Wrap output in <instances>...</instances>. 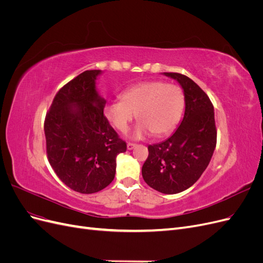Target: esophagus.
I'll return each mask as SVG.
<instances>
[{
	"instance_id": "obj_1",
	"label": "esophagus",
	"mask_w": 263,
	"mask_h": 263,
	"mask_svg": "<svg viewBox=\"0 0 263 263\" xmlns=\"http://www.w3.org/2000/svg\"><path fill=\"white\" fill-rule=\"evenodd\" d=\"M135 147H136V144H134V142H128V144H127V149L128 150H132Z\"/></svg>"
}]
</instances>
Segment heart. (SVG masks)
<instances>
[{"label": "heart", "mask_w": 263, "mask_h": 263, "mask_svg": "<svg viewBox=\"0 0 263 263\" xmlns=\"http://www.w3.org/2000/svg\"><path fill=\"white\" fill-rule=\"evenodd\" d=\"M122 101L108 102L104 106L107 121L119 132H126L135 118L139 123L132 136L142 138L149 133L162 137L173 130L184 108V94L177 84L158 80L142 81L127 86Z\"/></svg>", "instance_id": "obj_1"}]
</instances>
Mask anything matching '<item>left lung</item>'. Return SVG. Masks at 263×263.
<instances>
[{
    "label": "left lung",
    "instance_id": "8db88e82",
    "mask_svg": "<svg viewBox=\"0 0 263 263\" xmlns=\"http://www.w3.org/2000/svg\"><path fill=\"white\" fill-rule=\"evenodd\" d=\"M184 92L185 112L171 137L148 147L141 173L147 184L164 194L182 192L200 179L216 147L217 130L210 98L193 80L177 72H163Z\"/></svg>",
    "mask_w": 263,
    "mask_h": 263
}]
</instances>
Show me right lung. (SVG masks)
Listing matches in <instances>:
<instances>
[{
    "label": "right lung",
    "mask_w": 263,
    "mask_h": 263,
    "mask_svg": "<svg viewBox=\"0 0 263 263\" xmlns=\"http://www.w3.org/2000/svg\"><path fill=\"white\" fill-rule=\"evenodd\" d=\"M101 70H87L63 85L46 114L47 158L58 178L76 192L97 193L114 180L116 157L126 142L104 115L95 89Z\"/></svg>",
    "instance_id": "add662e5"
}]
</instances>
